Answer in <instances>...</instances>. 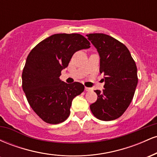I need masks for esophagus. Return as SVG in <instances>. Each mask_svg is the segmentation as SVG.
I'll return each instance as SVG.
<instances>
[{
  "instance_id": "1",
  "label": "esophagus",
  "mask_w": 157,
  "mask_h": 157,
  "mask_svg": "<svg viewBox=\"0 0 157 157\" xmlns=\"http://www.w3.org/2000/svg\"><path fill=\"white\" fill-rule=\"evenodd\" d=\"M91 88H88V87H85V90H86V91H91Z\"/></svg>"
}]
</instances>
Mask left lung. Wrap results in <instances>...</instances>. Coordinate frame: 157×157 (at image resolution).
Returning <instances> with one entry per match:
<instances>
[{
	"instance_id": "8db88e82",
	"label": "left lung",
	"mask_w": 157,
	"mask_h": 157,
	"mask_svg": "<svg viewBox=\"0 0 157 157\" xmlns=\"http://www.w3.org/2000/svg\"><path fill=\"white\" fill-rule=\"evenodd\" d=\"M86 36L99 52L100 72L105 76V89L94 91L97 100L90 109L99 120H116L123 114L134 97L138 82L136 63L128 48L117 40L102 33Z\"/></svg>"
}]
</instances>
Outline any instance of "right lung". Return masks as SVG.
<instances>
[{
	"mask_svg": "<svg viewBox=\"0 0 157 157\" xmlns=\"http://www.w3.org/2000/svg\"><path fill=\"white\" fill-rule=\"evenodd\" d=\"M89 47V41L80 34H55L29 54L22 88L32 109L46 123L64 122L70 114L73 99L84 91L80 82L68 84L59 77L75 52Z\"/></svg>",
	"mask_w": 157,
	"mask_h": 157,
	"instance_id": "obj_1",
	"label": "right lung"
}]
</instances>
